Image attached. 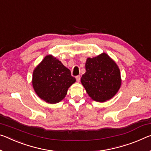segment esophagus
<instances>
[{"label": "esophagus", "mask_w": 151, "mask_h": 151, "mask_svg": "<svg viewBox=\"0 0 151 151\" xmlns=\"http://www.w3.org/2000/svg\"><path fill=\"white\" fill-rule=\"evenodd\" d=\"M76 79L77 82H79L80 80H81V76H76Z\"/></svg>", "instance_id": "1"}]
</instances>
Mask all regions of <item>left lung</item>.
<instances>
[{"instance_id": "obj_1", "label": "left lung", "mask_w": 151, "mask_h": 151, "mask_svg": "<svg viewBox=\"0 0 151 151\" xmlns=\"http://www.w3.org/2000/svg\"><path fill=\"white\" fill-rule=\"evenodd\" d=\"M81 83L88 95L96 101L104 102L113 97L121 85L120 72L115 62L103 53L88 58Z\"/></svg>"}]
</instances>
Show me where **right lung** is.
Instances as JSON below:
<instances>
[{"label": "right lung", "mask_w": 151, "mask_h": 151, "mask_svg": "<svg viewBox=\"0 0 151 151\" xmlns=\"http://www.w3.org/2000/svg\"><path fill=\"white\" fill-rule=\"evenodd\" d=\"M75 81L70 70L51 55L45 56L33 73L35 93L49 104H56L63 99L68 88Z\"/></svg>", "instance_id": "add662e5"}]
</instances>
